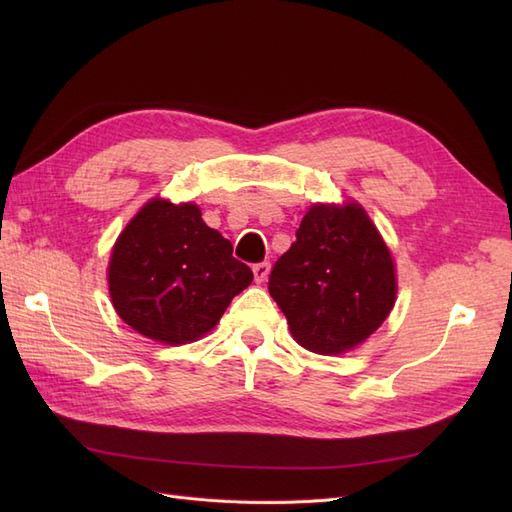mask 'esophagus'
Listing matches in <instances>:
<instances>
[{
	"mask_svg": "<svg viewBox=\"0 0 512 512\" xmlns=\"http://www.w3.org/2000/svg\"><path fill=\"white\" fill-rule=\"evenodd\" d=\"M254 280L256 284H262L269 277V271H271V265L269 262H258V265H254Z\"/></svg>",
	"mask_w": 512,
	"mask_h": 512,
	"instance_id": "1",
	"label": "esophagus"
}]
</instances>
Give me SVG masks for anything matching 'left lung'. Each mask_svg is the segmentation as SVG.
Returning <instances> with one entry per match:
<instances>
[{
	"label": "left lung",
	"mask_w": 512,
	"mask_h": 512,
	"mask_svg": "<svg viewBox=\"0 0 512 512\" xmlns=\"http://www.w3.org/2000/svg\"><path fill=\"white\" fill-rule=\"evenodd\" d=\"M269 292L294 342L337 356L367 342L389 318L397 301V269L361 203H314L303 215L297 241L275 262Z\"/></svg>",
	"instance_id": "1"
}]
</instances>
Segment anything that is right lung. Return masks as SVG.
<instances>
[{"mask_svg":"<svg viewBox=\"0 0 512 512\" xmlns=\"http://www.w3.org/2000/svg\"><path fill=\"white\" fill-rule=\"evenodd\" d=\"M119 318L166 346L198 342L254 273L196 203L151 198L119 232L106 267Z\"/></svg>","mask_w":512,"mask_h":512,"instance_id":"1","label":"right lung"}]
</instances>
